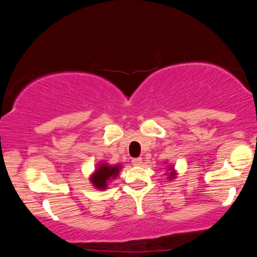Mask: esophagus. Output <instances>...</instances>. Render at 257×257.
I'll use <instances>...</instances> for the list:
<instances>
[{"label": "esophagus", "instance_id": "34e87169", "mask_svg": "<svg viewBox=\"0 0 257 257\" xmlns=\"http://www.w3.org/2000/svg\"><path fill=\"white\" fill-rule=\"evenodd\" d=\"M132 162H133L134 165H136V167H139V165H142L143 160L141 158H136V159H133Z\"/></svg>", "mask_w": 257, "mask_h": 257}]
</instances>
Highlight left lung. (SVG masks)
I'll return each mask as SVG.
<instances>
[{"instance_id":"8db88e82","label":"left lung","mask_w":257,"mask_h":257,"mask_svg":"<svg viewBox=\"0 0 257 257\" xmlns=\"http://www.w3.org/2000/svg\"><path fill=\"white\" fill-rule=\"evenodd\" d=\"M169 170H170L171 172H170V175H169V179H173V178L176 177V171H173V167H170L169 168Z\"/></svg>"}]
</instances>
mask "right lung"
I'll use <instances>...</instances> for the list:
<instances>
[{"instance_id":"add662e5","label":"right lung","mask_w":257,"mask_h":257,"mask_svg":"<svg viewBox=\"0 0 257 257\" xmlns=\"http://www.w3.org/2000/svg\"><path fill=\"white\" fill-rule=\"evenodd\" d=\"M121 165H107L106 163H102L94 172V175L90 177L95 188L104 190L107 188V181L114 179L118 176Z\"/></svg>"}]
</instances>
